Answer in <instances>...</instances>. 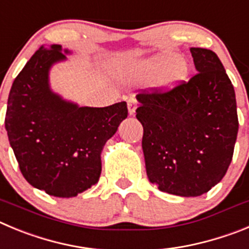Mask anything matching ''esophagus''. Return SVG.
<instances>
[{
  "mask_svg": "<svg viewBox=\"0 0 249 249\" xmlns=\"http://www.w3.org/2000/svg\"><path fill=\"white\" fill-rule=\"evenodd\" d=\"M136 108H138V100L135 98H130L127 100V109H129V114L130 115H134L135 114Z\"/></svg>",
  "mask_w": 249,
  "mask_h": 249,
  "instance_id": "34e87169",
  "label": "esophagus"
}]
</instances>
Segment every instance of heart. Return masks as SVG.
Masks as SVG:
<instances>
[{
    "instance_id": "heart-1",
    "label": "heart",
    "mask_w": 249,
    "mask_h": 249,
    "mask_svg": "<svg viewBox=\"0 0 249 249\" xmlns=\"http://www.w3.org/2000/svg\"><path fill=\"white\" fill-rule=\"evenodd\" d=\"M165 71L161 78L162 86H172L182 80L187 75V64L181 60L180 55L167 53L147 63H142L130 71L127 77L131 79H152Z\"/></svg>"
}]
</instances>
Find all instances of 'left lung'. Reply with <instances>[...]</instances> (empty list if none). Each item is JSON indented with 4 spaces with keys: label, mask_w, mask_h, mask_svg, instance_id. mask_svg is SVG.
<instances>
[{
    "label": "left lung",
    "mask_w": 249,
    "mask_h": 249,
    "mask_svg": "<svg viewBox=\"0 0 249 249\" xmlns=\"http://www.w3.org/2000/svg\"><path fill=\"white\" fill-rule=\"evenodd\" d=\"M197 73L174 88L136 95L149 181L160 191L201 196L227 172L238 133L236 94L217 54L191 48Z\"/></svg>",
    "instance_id": "1"
}]
</instances>
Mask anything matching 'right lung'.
<instances>
[{"label": "right lung", "mask_w": 249, "mask_h": 249, "mask_svg": "<svg viewBox=\"0 0 249 249\" xmlns=\"http://www.w3.org/2000/svg\"><path fill=\"white\" fill-rule=\"evenodd\" d=\"M63 59L58 44L36 51L11 87L4 127L19 170L33 187L74 197L99 180L102 150L127 116V107L125 102L78 107L53 93L49 68Z\"/></svg>", "instance_id": "right-lung-1"}]
</instances>
